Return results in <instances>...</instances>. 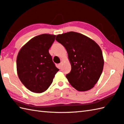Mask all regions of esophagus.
Listing matches in <instances>:
<instances>
[{"label":"esophagus","mask_w":124,"mask_h":124,"mask_svg":"<svg viewBox=\"0 0 124 124\" xmlns=\"http://www.w3.org/2000/svg\"><path fill=\"white\" fill-rule=\"evenodd\" d=\"M62 65H63V61H61V62L60 63L58 64V66H59L60 68H61V67L62 66Z\"/></svg>","instance_id":"34e87169"}]
</instances>
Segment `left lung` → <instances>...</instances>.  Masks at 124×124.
Returning a JSON list of instances; mask_svg holds the SVG:
<instances>
[{
    "instance_id": "1",
    "label": "left lung",
    "mask_w": 124,
    "mask_h": 124,
    "mask_svg": "<svg viewBox=\"0 0 124 124\" xmlns=\"http://www.w3.org/2000/svg\"><path fill=\"white\" fill-rule=\"evenodd\" d=\"M56 40L68 53L71 69L66 78L70 84L78 91L91 89L99 79L104 64L99 46L86 36L73 31L58 35Z\"/></svg>"
}]
</instances>
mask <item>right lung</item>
<instances>
[{
	"label": "right lung",
	"instance_id": "add662e5",
	"mask_svg": "<svg viewBox=\"0 0 124 124\" xmlns=\"http://www.w3.org/2000/svg\"><path fill=\"white\" fill-rule=\"evenodd\" d=\"M55 37L46 33L38 35L24 45L18 54V76L29 91L37 93L46 91L59 70L49 53Z\"/></svg>",
	"mask_w": 124,
	"mask_h": 124
}]
</instances>
